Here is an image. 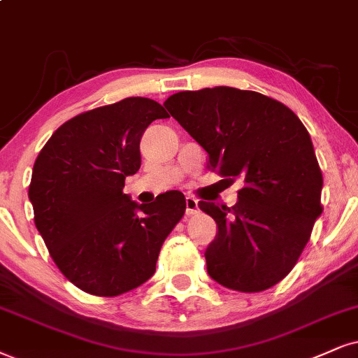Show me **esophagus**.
Wrapping results in <instances>:
<instances>
[{
  "instance_id": "obj_1",
  "label": "esophagus",
  "mask_w": 358,
  "mask_h": 358,
  "mask_svg": "<svg viewBox=\"0 0 358 358\" xmlns=\"http://www.w3.org/2000/svg\"><path fill=\"white\" fill-rule=\"evenodd\" d=\"M197 210H199V204H197V199H194V197H186V215H196Z\"/></svg>"
}]
</instances>
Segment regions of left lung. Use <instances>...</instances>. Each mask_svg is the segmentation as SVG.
Wrapping results in <instances>:
<instances>
[{
    "mask_svg": "<svg viewBox=\"0 0 358 358\" xmlns=\"http://www.w3.org/2000/svg\"><path fill=\"white\" fill-rule=\"evenodd\" d=\"M164 106L209 154L207 167L242 178L236 206L201 201L217 224L207 272L239 292H260L292 271L322 214L324 179L302 121L255 91L217 86L176 92Z\"/></svg>",
    "mask_w": 358,
    "mask_h": 358,
    "instance_id": "8db88e82",
    "label": "left lung"
}]
</instances>
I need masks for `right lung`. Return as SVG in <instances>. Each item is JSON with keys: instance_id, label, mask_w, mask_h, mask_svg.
Here are the masks:
<instances>
[{"instance_id": "1", "label": "right lung", "mask_w": 358, "mask_h": 358, "mask_svg": "<svg viewBox=\"0 0 358 358\" xmlns=\"http://www.w3.org/2000/svg\"><path fill=\"white\" fill-rule=\"evenodd\" d=\"M162 117L164 108L148 98L101 106L57 127L34 162V224L57 268L87 294L116 297L151 279L186 213L179 191L141 206L122 192L141 167L145 127Z\"/></svg>"}]
</instances>
